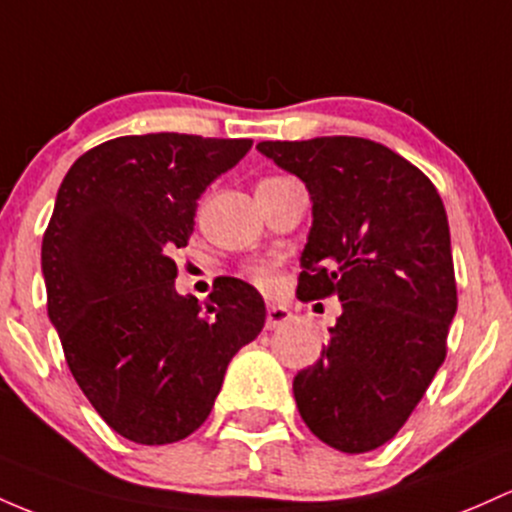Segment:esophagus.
<instances>
[{"label": "esophagus", "mask_w": 512, "mask_h": 512, "mask_svg": "<svg viewBox=\"0 0 512 512\" xmlns=\"http://www.w3.org/2000/svg\"><path fill=\"white\" fill-rule=\"evenodd\" d=\"M290 319H292V312L287 307H283V304H268L266 309L268 329H280V326H285Z\"/></svg>", "instance_id": "1"}]
</instances>
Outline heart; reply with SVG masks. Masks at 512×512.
<instances>
[{"mask_svg":"<svg viewBox=\"0 0 512 512\" xmlns=\"http://www.w3.org/2000/svg\"><path fill=\"white\" fill-rule=\"evenodd\" d=\"M251 278H254L256 283L263 285V287H271L275 283V275H273V268L271 266L251 268Z\"/></svg>","mask_w":512,"mask_h":512,"instance_id":"obj_1","label":"heart"}]
</instances>
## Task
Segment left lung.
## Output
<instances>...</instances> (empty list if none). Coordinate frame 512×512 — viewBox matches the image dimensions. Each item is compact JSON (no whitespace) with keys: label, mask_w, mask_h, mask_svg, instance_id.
<instances>
[{"label":"left lung","mask_w":512,"mask_h":512,"mask_svg":"<svg viewBox=\"0 0 512 512\" xmlns=\"http://www.w3.org/2000/svg\"><path fill=\"white\" fill-rule=\"evenodd\" d=\"M312 200L300 300L336 295L329 346L292 382L307 428L370 452L409 421L445 360L457 312L450 227L421 169L365 137L258 142Z\"/></svg>","instance_id":"left-lung-1"}]
</instances>
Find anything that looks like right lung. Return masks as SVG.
<instances>
[{
    "label": "right lung",
    "mask_w": 512,
    "mask_h": 512,
    "mask_svg": "<svg viewBox=\"0 0 512 512\" xmlns=\"http://www.w3.org/2000/svg\"><path fill=\"white\" fill-rule=\"evenodd\" d=\"M251 140L152 132L108 140L67 171L40 266L67 365L116 433L188 438L210 416L229 360L266 324L254 285L220 278L208 302L179 295L171 251L198 198Z\"/></svg>",
    "instance_id": "add662e5"
}]
</instances>
